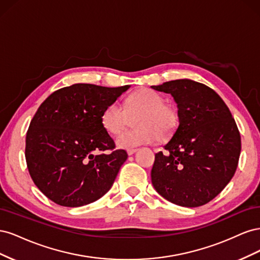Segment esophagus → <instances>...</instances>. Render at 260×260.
Wrapping results in <instances>:
<instances>
[{
    "instance_id": "34e87169",
    "label": "esophagus",
    "mask_w": 260,
    "mask_h": 260,
    "mask_svg": "<svg viewBox=\"0 0 260 260\" xmlns=\"http://www.w3.org/2000/svg\"><path fill=\"white\" fill-rule=\"evenodd\" d=\"M137 151H138V148H129L128 151H127V153H128L129 156H131V155L135 154Z\"/></svg>"
}]
</instances>
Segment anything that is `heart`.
Instances as JSON below:
<instances>
[{
    "label": "heart",
    "instance_id": "b5f03b06",
    "mask_svg": "<svg viewBox=\"0 0 260 260\" xmlns=\"http://www.w3.org/2000/svg\"><path fill=\"white\" fill-rule=\"evenodd\" d=\"M135 119L136 128L122 132L117 145L131 148L151 144L156 140L164 142L177 131L180 123L178 109L152 89H140L125 100L124 107L113 102L102 113V125L111 135H118Z\"/></svg>",
    "mask_w": 260,
    "mask_h": 260
}]
</instances>
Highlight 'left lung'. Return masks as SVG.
I'll return each mask as SVG.
<instances>
[{"label": "left lung", "mask_w": 260, "mask_h": 260, "mask_svg": "<svg viewBox=\"0 0 260 260\" xmlns=\"http://www.w3.org/2000/svg\"><path fill=\"white\" fill-rule=\"evenodd\" d=\"M170 93L180 124L165 151L155 154V190L169 202L199 207L221 192L237 170L241 136L230 109L209 86L188 79L153 85Z\"/></svg>", "instance_id": "8db88e82"}]
</instances>
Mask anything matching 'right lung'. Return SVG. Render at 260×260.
I'll use <instances>...</instances> for the list:
<instances>
[{"label":"right lung","mask_w":260,"mask_h":260,"mask_svg":"<svg viewBox=\"0 0 260 260\" xmlns=\"http://www.w3.org/2000/svg\"><path fill=\"white\" fill-rule=\"evenodd\" d=\"M128 89L76 83L53 92L38 108L25 155L30 177L46 198L79 207L109 191L128 154L116 148L101 117Z\"/></svg>","instance_id":"obj_1"}]
</instances>
